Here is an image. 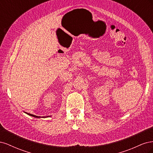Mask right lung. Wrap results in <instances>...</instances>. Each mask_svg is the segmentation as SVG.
<instances>
[{"mask_svg":"<svg viewBox=\"0 0 153 153\" xmlns=\"http://www.w3.org/2000/svg\"><path fill=\"white\" fill-rule=\"evenodd\" d=\"M27 114L29 115H31V116H32V117H37V118H39V117H39V116H37V115H33V114H29V113H27ZM47 117H48V116H47Z\"/></svg>","mask_w":153,"mask_h":153,"instance_id":"obj_1","label":"right lung"}]
</instances>
